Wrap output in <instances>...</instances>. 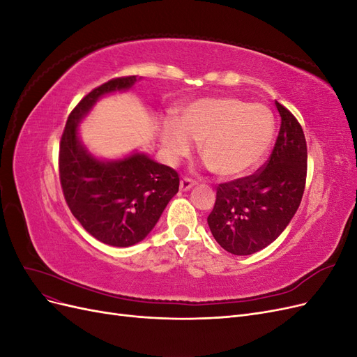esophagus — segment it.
<instances>
[{
    "mask_svg": "<svg viewBox=\"0 0 357 357\" xmlns=\"http://www.w3.org/2000/svg\"><path fill=\"white\" fill-rule=\"evenodd\" d=\"M197 185V181L195 180H192V178H189V177H183L181 180H180V190H189L192 186H195Z\"/></svg>",
    "mask_w": 357,
    "mask_h": 357,
    "instance_id": "obj_1",
    "label": "esophagus"
}]
</instances>
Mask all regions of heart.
<instances>
[{
  "mask_svg": "<svg viewBox=\"0 0 357 357\" xmlns=\"http://www.w3.org/2000/svg\"><path fill=\"white\" fill-rule=\"evenodd\" d=\"M274 134V116L266 105L220 96L193 101L178 122L165 119L160 144L167 159L177 162L190 153L192 142L201 143V156L214 174L238 177L261 162Z\"/></svg>",
  "mask_w": 357,
  "mask_h": 357,
  "instance_id": "heart-1",
  "label": "heart"
}]
</instances>
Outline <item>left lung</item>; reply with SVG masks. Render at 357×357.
<instances>
[{
	"mask_svg": "<svg viewBox=\"0 0 357 357\" xmlns=\"http://www.w3.org/2000/svg\"><path fill=\"white\" fill-rule=\"evenodd\" d=\"M275 105L282 125L271 155L253 174L220 183L207 218L214 240L232 255H253L277 240L304 195L305 135L296 117Z\"/></svg>",
	"mask_w": 357,
	"mask_h": 357,
	"instance_id": "obj_1",
	"label": "left lung"
}]
</instances>
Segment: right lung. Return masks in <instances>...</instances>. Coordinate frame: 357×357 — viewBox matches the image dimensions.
Masks as SVG:
<instances>
[{
	"instance_id": "right-lung-1",
	"label": "right lung",
	"mask_w": 357,
	"mask_h": 357,
	"mask_svg": "<svg viewBox=\"0 0 357 357\" xmlns=\"http://www.w3.org/2000/svg\"><path fill=\"white\" fill-rule=\"evenodd\" d=\"M135 82L137 75H126L91 91L70 113L59 144L61 188L73 215L93 238L114 247L144 240L180 185L176 169L144 153L104 162L79 142L77 125L92 105Z\"/></svg>"
}]
</instances>
